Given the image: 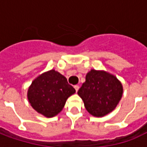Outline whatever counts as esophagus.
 Segmentation results:
<instances>
[{"label": "esophagus", "instance_id": "obj_1", "mask_svg": "<svg viewBox=\"0 0 147 147\" xmlns=\"http://www.w3.org/2000/svg\"><path fill=\"white\" fill-rule=\"evenodd\" d=\"M74 88L76 89V91H78V90H79V88H80V86H78V85H76V86H74Z\"/></svg>", "mask_w": 147, "mask_h": 147}]
</instances>
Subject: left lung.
<instances>
[{"label": "left lung", "instance_id": "obj_1", "mask_svg": "<svg viewBox=\"0 0 147 147\" xmlns=\"http://www.w3.org/2000/svg\"><path fill=\"white\" fill-rule=\"evenodd\" d=\"M78 94L89 113L102 117L117 107L123 94V86L113 75L92 69L86 74Z\"/></svg>", "mask_w": 147, "mask_h": 147}]
</instances>
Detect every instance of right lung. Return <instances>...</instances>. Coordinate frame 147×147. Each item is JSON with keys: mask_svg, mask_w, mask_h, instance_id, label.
<instances>
[{"mask_svg": "<svg viewBox=\"0 0 147 147\" xmlns=\"http://www.w3.org/2000/svg\"><path fill=\"white\" fill-rule=\"evenodd\" d=\"M76 92L67 79L55 70L40 75L34 80L27 91L30 105L46 117L57 115L64 108L67 98Z\"/></svg>", "mask_w": 147, "mask_h": 147, "instance_id": "1", "label": "right lung"}]
</instances>
